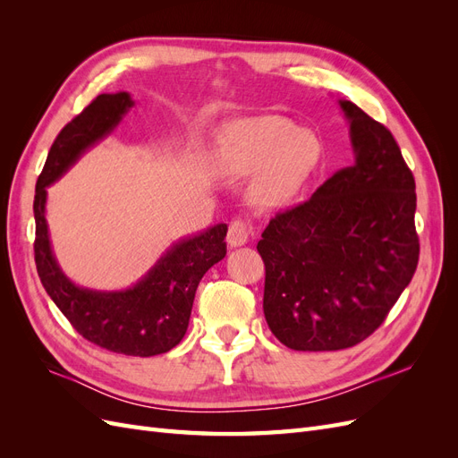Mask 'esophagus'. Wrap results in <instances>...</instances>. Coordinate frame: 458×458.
<instances>
[{
  "label": "esophagus",
  "mask_w": 458,
  "mask_h": 458,
  "mask_svg": "<svg viewBox=\"0 0 458 458\" xmlns=\"http://www.w3.org/2000/svg\"><path fill=\"white\" fill-rule=\"evenodd\" d=\"M250 234H252V229L248 227L244 221H233L227 231V244L231 248L244 246L248 239H250Z\"/></svg>",
  "instance_id": "34e87169"
}]
</instances>
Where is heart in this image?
Wrapping results in <instances>:
<instances>
[{
	"instance_id": "heart-1",
	"label": "heart",
	"mask_w": 458,
	"mask_h": 458,
	"mask_svg": "<svg viewBox=\"0 0 458 458\" xmlns=\"http://www.w3.org/2000/svg\"><path fill=\"white\" fill-rule=\"evenodd\" d=\"M321 143L308 128L281 116L244 118L221 130L210 152L212 168L224 177H248L246 200L256 210L288 204L308 183Z\"/></svg>"
}]
</instances>
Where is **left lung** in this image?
I'll use <instances>...</instances> for the list:
<instances>
[{
  "label": "left lung",
  "mask_w": 458,
  "mask_h": 458,
  "mask_svg": "<svg viewBox=\"0 0 458 458\" xmlns=\"http://www.w3.org/2000/svg\"><path fill=\"white\" fill-rule=\"evenodd\" d=\"M353 164L313 197L276 214L261 234L263 313L290 350H345L370 336L419 263L417 192L382 123L338 99Z\"/></svg>",
  "instance_id": "1"
}]
</instances>
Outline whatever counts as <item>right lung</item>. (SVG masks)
<instances>
[{"label":"right lung","instance_id":"1","mask_svg":"<svg viewBox=\"0 0 458 458\" xmlns=\"http://www.w3.org/2000/svg\"><path fill=\"white\" fill-rule=\"evenodd\" d=\"M133 105L128 91L103 93L57 135L36 183L34 254L46 293L81 336L108 352L152 357L170 352L185 336L200 279L227 254V225L217 224L172 242L128 288L95 290L76 284L61 269L46 217L47 187L113 133Z\"/></svg>","mask_w":458,"mask_h":458}]
</instances>
